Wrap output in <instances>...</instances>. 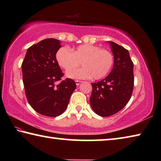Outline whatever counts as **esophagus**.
I'll list each match as a JSON object with an SVG mask.
<instances>
[{
  "label": "esophagus",
  "instance_id": "34e87169",
  "mask_svg": "<svg viewBox=\"0 0 161 161\" xmlns=\"http://www.w3.org/2000/svg\"><path fill=\"white\" fill-rule=\"evenodd\" d=\"M75 84H76V86H79V85H80V83H82V81H81V80H75Z\"/></svg>",
  "mask_w": 161,
  "mask_h": 161
}]
</instances>
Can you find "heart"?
I'll return each instance as SVG.
<instances>
[{"label":"heart","mask_w":161,"mask_h":161,"mask_svg":"<svg viewBox=\"0 0 161 161\" xmlns=\"http://www.w3.org/2000/svg\"><path fill=\"white\" fill-rule=\"evenodd\" d=\"M56 60L59 66L66 70L70 78H88L99 80L110 71L114 64V56L110 51L100 49L92 44H82L72 49L62 47L56 53ZM84 66L73 70L80 64ZM71 69V71H70Z\"/></svg>","instance_id":"b5f03b06"}]
</instances>
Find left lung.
<instances>
[{"label":"left lung","mask_w":161,"mask_h":161,"mask_svg":"<svg viewBox=\"0 0 161 161\" xmlns=\"http://www.w3.org/2000/svg\"><path fill=\"white\" fill-rule=\"evenodd\" d=\"M114 54V66L110 73L97 83H92L90 103L101 117H109L125 108L134 89V64L127 49L109 42Z\"/></svg>","instance_id":"1"}]
</instances>
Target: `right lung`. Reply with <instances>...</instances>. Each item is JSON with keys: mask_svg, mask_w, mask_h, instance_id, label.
Wrapping results in <instances>:
<instances>
[{"mask_svg": "<svg viewBox=\"0 0 161 161\" xmlns=\"http://www.w3.org/2000/svg\"><path fill=\"white\" fill-rule=\"evenodd\" d=\"M60 41L49 38L28 48L22 64V80L28 103L42 115L55 117L66 110L76 85L64 73L56 60Z\"/></svg>", "mask_w": 161, "mask_h": 161, "instance_id": "right-lung-1", "label": "right lung"}]
</instances>
